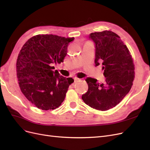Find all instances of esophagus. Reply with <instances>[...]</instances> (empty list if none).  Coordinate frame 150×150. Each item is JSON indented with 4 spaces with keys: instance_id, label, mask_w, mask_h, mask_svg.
Masks as SVG:
<instances>
[{
    "instance_id": "obj_1",
    "label": "esophagus",
    "mask_w": 150,
    "mask_h": 150,
    "mask_svg": "<svg viewBox=\"0 0 150 150\" xmlns=\"http://www.w3.org/2000/svg\"><path fill=\"white\" fill-rule=\"evenodd\" d=\"M80 79L79 78H74V82L75 83H77L78 82V81H79Z\"/></svg>"
}]
</instances>
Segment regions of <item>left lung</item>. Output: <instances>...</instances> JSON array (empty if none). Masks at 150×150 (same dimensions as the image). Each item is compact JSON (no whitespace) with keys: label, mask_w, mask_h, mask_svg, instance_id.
Segmentation results:
<instances>
[{"label":"left lung","mask_w":150,"mask_h":150,"mask_svg":"<svg viewBox=\"0 0 150 150\" xmlns=\"http://www.w3.org/2000/svg\"><path fill=\"white\" fill-rule=\"evenodd\" d=\"M89 39L94 43L95 66L101 64L105 82L87 78L88 90L82 95L84 102L100 111L116 106L129 93L134 78L133 59L120 36L110 30L91 33Z\"/></svg>","instance_id":"obj_1"}]
</instances>
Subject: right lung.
I'll use <instances>...</instances> for the list:
<instances>
[{
    "mask_svg": "<svg viewBox=\"0 0 150 150\" xmlns=\"http://www.w3.org/2000/svg\"><path fill=\"white\" fill-rule=\"evenodd\" d=\"M74 39L39 34L22 46L17 59V76L21 91L38 108L54 110L64 100L74 79L52 71V66L64 61L68 44Z\"/></svg>",
    "mask_w": 150,
    "mask_h": 150,
    "instance_id": "obj_1",
    "label": "right lung"
}]
</instances>
